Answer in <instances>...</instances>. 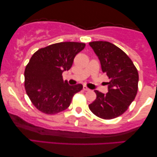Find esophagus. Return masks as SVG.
<instances>
[{"label":"esophagus","mask_w":157,"mask_h":157,"mask_svg":"<svg viewBox=\"0 0 157 157\" xmlns=\"http://www.w3.org/2000/svg\"><path fill=\"white\" fill-rule=\"evenodd\" d=\"M83 89L84 90V91H89V88H88L86 86H83Z\"/></svg>","instance_id":"esophagus-1"}]
</instances>
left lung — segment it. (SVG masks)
I'll list each match as a JSON object with an SVG mask.
<instances>
[{
    "label": "left lung",
    "instance_id": "8db88e82",
    "mask_svg": "<svg viewBox=\"0 0 157 157\" xmlns=\"http://www.w3.org/2000/svg\"><path fill=\"white\" fill-rule=\"evenodd\" d=\"M99 59L103 73L109 78L108 93L95 90L96 98L90 110L104 119H112L125 112L136 97L139 74L129 57L121 49L107 41L90 42Z\"/></svg>",
    "mask_w": 157,
    "mask_h": 157
}]
</instances>
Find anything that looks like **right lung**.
I'll use <instances>...</instances> for the list:
<instances>
[{
	"label": "right lung",
	"mask_w": 157,
	"mask_h": 157,
	"mask_svg": "<svg viewBox=\"0 0 157 157\" xmlns=\"http://www.w3.org/2000/svg\"><path fill=\"white\" fill-rule=\"evenodd\" d=\"M78 42H61L38 50L25 69V89L36 108L47 114H55L70 106L82 84L70 86L62 74L71 67L75 56L85 48Z\"/></svg>",
	"instance_id": "obj_1"
}]
</instances>
